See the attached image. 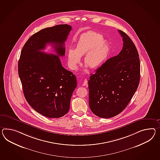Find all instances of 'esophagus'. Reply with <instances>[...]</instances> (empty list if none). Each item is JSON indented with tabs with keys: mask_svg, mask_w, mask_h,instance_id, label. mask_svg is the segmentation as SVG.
Segmentation results:
<instances>
[{
	"mask_svg": "<svg viewBox=\"0 0 160 160\" xmlns=\"http://www.w3.org/2000/svg\"><path fill=\"white\" fill-rule=\"evenodd\" d=\"M82 86H87V80H84V82H83V83H82Z\"/></svg>",
	"mask_w": 160,
	"mask_h": 160,
	"instance_id": "1",
	"label": "esophagus"
}]
</instances>
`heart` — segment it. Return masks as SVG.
Wrapping results in <instances>:
<instances>
[{"mask_svg":"<svg viewBox=\"0 0 160 160\" xmlns=\"http://www.w3.org/2000/svg\"><path fill=\"white\" fill-rule=\"evenodd\" d=\"M109 51V44L102 35L94 32H87L80 36L74 50H68V65L72 70H76L80 57L85 55L84 64L91 69H97L105 62Z\"/></svg>","mask_w":160,"mask_h":160,"instance_id":"b5f03b06","label":"heart"}]
</instances>
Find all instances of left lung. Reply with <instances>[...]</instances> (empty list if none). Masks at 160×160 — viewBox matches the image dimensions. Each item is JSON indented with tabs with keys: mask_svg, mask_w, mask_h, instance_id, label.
I'll return each instance as SVG.
<instances>
[{
	"mask_svg": "<svg viewBox=\"0 0 160 160\" xmlns=\"http://www.w3.org/2000/svg\"><path fill=\"white\" fill-rule=\"evenodd\" d=\"M118 32L123 41L120 52L91 74L88 80L90 109L101 118H111L121 113L140 81V60L136 46L125 33Z\"/></svg>",
	"mask_w": 160,
	"mask_h": 160,
	"instance_id": "1",
	"label": "left lung"
}]
</instances>
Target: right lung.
<instances>
[{
    "instance_id": "obj_1",
    "label": "right lung",
    "mask_w": 160,
    "mask_h": 160,
    "mask_svg": "<svg viewBox=\"0 0 160 160\" xmlns=\"http://www.w3.org/2000/svg\"><path fill=\"white\" fill-rule=\"evenodd\" d=\"M72 27L61 24L43 29L31 36L21 52L18 69L23 94L33 109L45 117L59 118L70 108L77 87L74 74L62 66L65 42ZM51 43L58 55L42 52Z\"/></svg>"
}]
</instances>
